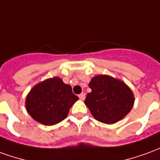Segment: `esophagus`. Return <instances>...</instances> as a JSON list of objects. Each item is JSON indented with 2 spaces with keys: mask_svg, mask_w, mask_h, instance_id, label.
Returning a JSON list of instances; mask_svg holds the SVG:
<instances>
[{
  "mask_svg": "<svg viewBox=\"0 0 160 160\" xmlns=\"http://www.w3.org/2000/svg\"><path fill=\"white\" fill-rule=\"evenodd\" d=\"M79 98H80V100H84V99H85V98H86V93H84V92L80 93V95H79Z\"/></svg>",
  "mask_w": 160,
  "mask_h": 160,
  "instance_id": "obj_1",
  "label": "esophagus"
}]
</instances>
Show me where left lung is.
Wrapping results in <instances>:
<instances>
[{"instance_id": "left-lung-1", "label": "left lung", "mask_w": 160, "mask_h": 160, "mask_svg": "<svg viewBox=\"0 0 160 160\" xmlns=\"http://www.w3.org/2000/svg\"><path fill=\"white\" fill-rule=\"evenodd\" d=\"M92 92L85 104L98 121L113 124L126 116L134 105V96L122 81L108 75H97L89 83Z\"/></svg>"}]
</instances>
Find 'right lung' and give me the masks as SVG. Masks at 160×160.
Wrapping results in <instances>:
<instances>
[{
  "label": "right lung",
  "instance_id": "obj_1",
  "mask_svg": "<svg viewBox=\"0 0 160 160\" xmlns=\"http://www.w3.org/2000/svg\"><path fill=\"white\" fill-rule=\"evenodd\" d=\"M78 99L69 85L55 77L33 87L27 95L26 107L34 120L44 125H54L67 118Z\"/></svg>",
  "mask_w": 160,
  "mask_h": 160
}]
</instances>
